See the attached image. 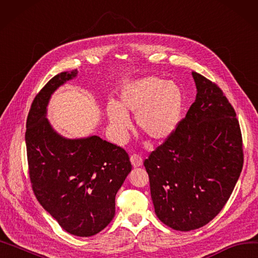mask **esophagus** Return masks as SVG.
Returning a JSON list of instances; mask_svg holds the SVG:
<instances>
[{
  "mask_svg": "<svg viewBox=\"0 0 258 258\" xmlns=\"http://www.w3.org/2000/svg\"><path fill=\"white\" fill-rule=\"evenodd\" d=\"M130 162L134 167H140L143 164V159L141 157V155H138V154H134L130 156Z\"/></svg>",
  "mask_w": 258,
  "mask_h": 258,
  "instance_id": "1",
  "label": "esophagus"
}]
</instances>
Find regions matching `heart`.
<instances>
[{
  "mask_svg": "<svg viewBox=\"0 0 258 258\" xmlns=\"http://www.w3.org/2000/svg\"><path fill=\"white\" fill-rule=\"evenodd\" d=\"M182 95L177 85L150 76L131 82L122 90L119 104L109 102L106 112L109 126L117 141L127 138L131 122L129 114L136 115L141 132L154 141L168 139L180 121Z\"/></svg>",
  "mask_w": 258,
  "mask_h": 258,
  "instance_id": "b5f03b06",
  "label": "heart"
}]
</instances>
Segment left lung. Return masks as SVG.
Returning <instances> with one entry per match:
<instances>
[{"instance_id": "8db88e82", "label": "left lung", "mask_w": 258, "mask_h": 258, "mask_svg": "<svg viewBox=\"0 0 258 258\" xmlns=\"http://www.w3.org/2000/svg\"><path fill=\"white\" fill-rule=\"evenodd\" d=\"M192 77L196 101L175 132L144 162L155 214L179 231L199 229L218 215L243 167L233 107L217 85L198 73L192 72Z\"/></svg>"}]
</instances>
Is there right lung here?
<instances>
[{
	"mask_svg": "<svg viewBox=\"0 0 258 258\" xmlns=\"http://www.w3.org/2000/svg\"><path fill=\"white\" fill-rule=\"evenodd\" d=\"M60 73L32 102L26 123L29 176L39 203L68 233L91 236L115 216V197L131 171L123 149L99 136L68 139L46 118L52 94L77 77Z\"/></svg>",
	"mask_w": 258,
	"mask_h": 258,
	"instance_id": "1",
	"label": "right lung"
}]
</instances>
